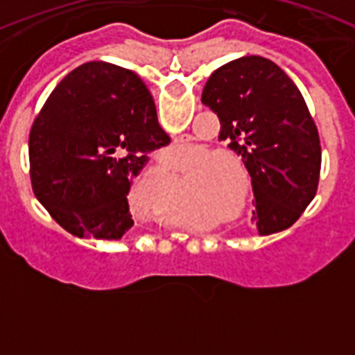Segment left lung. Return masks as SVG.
<instances>
[{
  "label": "left lung",
  "mask_w": 355,
  "mask_h": 355,
  "mask_svg": "<svg viewBox=\"0 0 355 355\" xmlns=\"http://www.w3.org/2000/svg\"><path fill=\"white\" fill-rule=\"evenodd\" d=\"M202 103L220 121L218 140L241 156L250 174L259 234L299 220L316 193L322 149L302 94L283 69L258 55L211 72Z\"/></svg>",
  "instance_id": "obj_1"
}]
</instances>
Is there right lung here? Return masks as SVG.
<instances>
[{
  "label": "right lung",
  "mask_w": 355,
  "mask_h": 355,
  "mask_svg": "<svg viewBox=\"0 0 355 355\" xmlns=\"http://www.w3.org/2000/svg\"><path fill=\"white\" fill-rule=\"evenodd\" d=\"M171 142L133 71L89 62L56 85L30 131L37 199L74 236L119 240L133 227L128 193L146 153Z\"/></svg>",
  "instance_id": "add662e5"
}]
</instances>
